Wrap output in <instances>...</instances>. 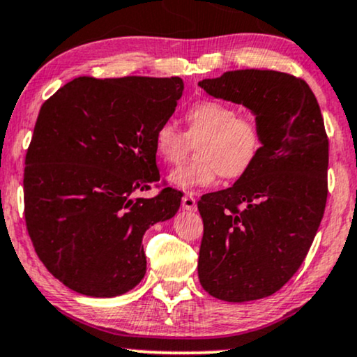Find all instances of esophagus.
Here are the masks:
<instances>
[{
	"label": "esophagus",
	"instance_id": "1",
	"mask_svg": "<svg viewBox=\"0 0 357 357\" xmlns=\"http://www.w3.org/2000/svg\"><path fill=\"white\" fill-rule=\"evenodd\" d=\"M183 208L186 209V211H196L197 209V206H196V199H195V196L191 195H184L183 196Z\"/></svg>",
	"mask_w": 357,
	"mask_h": 357
}]
</instances>
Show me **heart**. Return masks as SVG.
I'll list each match as a JSON object with an SVG mask.
<instances>
[{
    "instance_id": "obj_1",
    "label": "heart",
    "mask_w": 357,
    "mask_h": 357,
    "mask_svg": "<svg viewBox=\"0 0 357 357\" xmlns=\"http://www.w3.org/2000/svg\"><path fill=\"white\" fill-rule=\"evenodd\" d=\"M186 135L173 123H162L154 132V153L166 165L184 160L190 143L196 146V161L176 167L167 179L183 191L211 186L222 176L239 179L255 166L263 149V132L255 119L221 101L204 100L184 113Z\"/></svg>"
}]
</instances>
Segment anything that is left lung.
<instances>
[{
  "label": "left lung",
  "instance_id": "obj_1",
  "mask_svg": "<svg viewBox=\"0 0 357 357\" xmlns=\"http://www.w3.org/2000/svg\"><path fill=\"white\" fill-rule=\"evenodd\" d=\"M209 96L256 116L263 149L227 190L208 192L197 276L227 303L268 298L303 264L328 197L329 141L306 81L271 70L226 71L197 83Z\"/></svg>",
  "mask_w": 357,
  "mask_h": 357
}]
</instances>
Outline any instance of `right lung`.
Here are the masks:
<instances>
[{"mask_svg": "<svg viewBox=\"0 0 357 357\" xmlns=\"http://www.w3.org/2000/svg\"><path fill=\"white\" fill-rule=\"evenodd\" d=\"M181 78H76L38 114L24 167V218L56 279L91 298L121 296L146 274L143 236L183 195L160 181L154 132L183 96Z\"/></svg>", "mask_w": 357, "mask_h": 357, "instance_id": "1", "label": "right lung"}]
</instances>
